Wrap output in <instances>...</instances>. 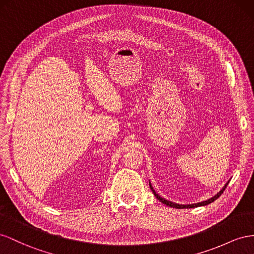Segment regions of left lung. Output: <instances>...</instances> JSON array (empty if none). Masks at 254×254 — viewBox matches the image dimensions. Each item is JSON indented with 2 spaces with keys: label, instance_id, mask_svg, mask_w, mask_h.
<instances>
[{
  "label": "left lung",
  "instance_id": "1",
  "mask_svg": "<svg viewBox=\"0 0 254 254\" xmlns=\"http://www.w3.org/2000/svg\"><path fill=\"white\" fill-rule=\"evenodd\" d=\"M230 181V180H229ZM229 181L228 182L224 184V186L222 187V190L219 191V192H217L214 197H212L211 199H207V200H205V201H202V202H199V203H193V204H179V203H175V202H171V201H169V200H166L165 198H163V197H161V195H159L158 193H156V191L153 190V187H152V185H151V183L149 182V184H150V188H151V190H152V192L154 193V195L156 197V199L157 200H159L162 202V203H164V204H166L167 206H170V207H175V208H193V207H198V206H204V205H207V204H209V203H212V202H214L216 199H218L220 195H221V193L223 192V190H226L227 188V185L229 184Z\"/></svg>",
  "mask_w": 254,
  "mask_h": 254
}]
</instances>
